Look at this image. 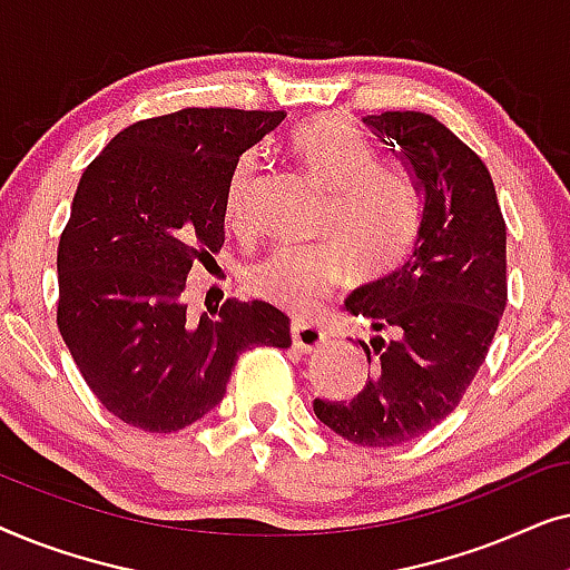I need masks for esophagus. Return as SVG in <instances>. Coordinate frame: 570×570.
Segmentation results:
<instances>
[{"instance_id":"34e87169","label":"esophagus","mask_w":570,"mask_h":570,"mask_svg":"<svg viewBox=\"0 0 570 570\" xmlns=\"http://www.w3.org/2000/svg\"><path fill=\"white\" fill-rule=\"evenodd\" d=\"M291 337L301 353H311V350H316L324 342V332L316 324L306 322V318H295L291 324Z\"/></svg>"}]
</instances>
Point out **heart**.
<instances>
[{"instance_id": "b5f03b06", "label": "heart", "mask_w": 570, "mask_h": 570, "mask_svg": "<svg viewBox=\"0 0 570 570\" xmlns=\"http://www.w3.org/2000/svg\"><path fill=\"white\" fill-rule=\"evenodd\" d=\"M291 150L308 176L330 191L322 230L334 238L316 244H283L248 264L246 283L279 306L306 311L337 287L350 267L381 277L400 267L420 233V199L400 170L379 168V155L353 124L316 116L291 131ZM254 155L230 178L225 215L233 228L248 220V194L256 178Z\"/></svg>"}]
</instances>
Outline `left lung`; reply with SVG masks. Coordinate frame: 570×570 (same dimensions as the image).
I'll return each instance as SVG.
<instances>
[{
    "label": "left lung",
    "mask_w": 570,
    "mask_h": 570,
    "mask_svg": "<svg viewBox=\"0 0 570 570\" xmlns=\"http://www.w3.org/2000/svg\"><path fill=\"white\" fill-rule=\"evenodd\" d=\"M363 121L407 166L423 215L402 269L345 301L376 332L361 342L363 392L314 400V412L357 446H396L451 415L485 361L509 298L505 223L485 163L439 119L384 111Z\"/></svg>",
    "instance_id": "8db88e82"
}]
</instances>
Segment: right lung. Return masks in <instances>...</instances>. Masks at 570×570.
Segmentation results:
<instances>
[{"instance_id":"right-lung-1","label":"right lung","mask_w":570,"mask_h":570,"mask_svg":"<svg viewBox=\"0 0 570 570\" xmlns=\"http://www.w3.org/2000/svg\"><path fill=\"white\" fill-rule=\"evenodd\" d=\"M285 111L181 108L119 131L85 168L59 238L57 324L100 404L124 423L174 433L225 396L238 355L291 347V318L228 298L186 316V277L225 244L240 155Z\"/></svg>"}]
</instances>
